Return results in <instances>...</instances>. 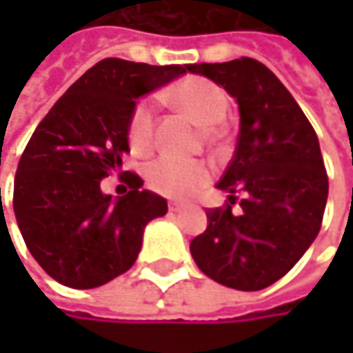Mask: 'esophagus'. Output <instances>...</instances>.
Masks as SVG:
<instances>
[{
    "mask_svg": "<svg viewBox=\"0 0 353 353\" xmlns=\"http://www.w3.org/2000/svg\"><path fill=\"white\" fill-rule=\"evenodd\" d=\"M170 210L172 212H179V210H183V204L181 202H170Z\"/></svg>",
    "mask_w": 353,
    "mask_h": 353,
    "instance_id": "esophagus-1",
    "label": "esophagus"
}]
</instances>
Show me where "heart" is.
<instances>
[{
  "mask_svg": "<svg viewBox=\"0 0 353 353\" xmlns=\"http://www.w3.org/2000/svg\"><path fill=\"white\" fill-rule=\"evenodd\" d=\"M168 98L172 104L190 114L204 128L221 124L229 108V100L219 85L198 77H188L181 83H177L168 94ZM153 102L141 100L128 120V143L134 153H147L153 147ZM147 179L155 192L177 200H185L198 194L208 183L210 168L202 161L165 155L151 163Z\"/></svg>",
  "mask_w": 353,
  "mask_h": 353,
  "instance_id": "1",
  "label": "heart"
}]
</instances>
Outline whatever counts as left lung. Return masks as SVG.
<instances>
[{"mask_svg":"<svg viewBox=\"0 0 353 353\" xmlns=\"http://www.w3.org/2000/svg\"><path fill=\"white\" fill-rule=\"evenodd\" d=\"M221 85L239 106L233 159L216 183L234 203L208 208V227L190 253L214 282L235 290H261L305 255L319 235L329 181L319 139L282 81L255 59L188 65Z\"/></svg>","mask_w":353,"mask_h":353,"instance_id":"obj_1","label":"left lung"}]
</instances>
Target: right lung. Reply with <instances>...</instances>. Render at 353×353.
<instances>
[{
	"mask_svg": "<svg viewBox=\"0 0 353 353\" xmlns=\"http://www.w3.org/2000/svg\"><path fill=\"white\" fill-rule=\"evenodd\" d=\"M188 71L104 59L85 71L36 126L14 179V212L40 268L69 288H96L124 274L145 227L168 200L122 172L137 100ZM120 173L133 190L112 199L101 179Z\"/></svg>",
	"mask_w": 353,
	"mask_h": 353,
	"instance_id": "add662e5",
	"label": "right lung"
}]
</instances>
